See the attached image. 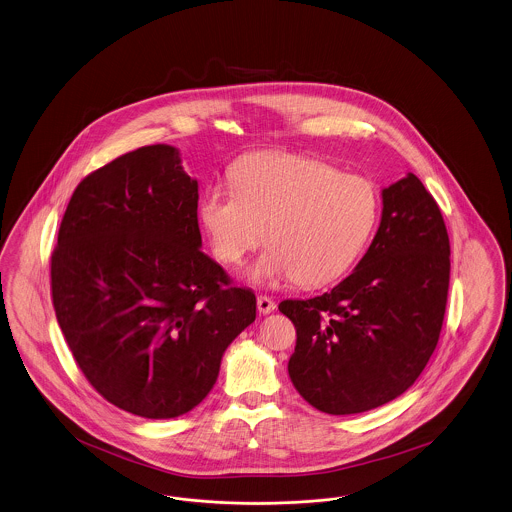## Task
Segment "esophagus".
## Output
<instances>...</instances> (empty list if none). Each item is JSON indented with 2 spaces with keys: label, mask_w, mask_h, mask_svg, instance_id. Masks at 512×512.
Segmentation results:
<instances>
[{
  "label": "esophagus",
  "mask_w": 512,
  "mask_h": 512,
  "mask_svg": "<svg viewBox=\"0 0 512 512\" xmlns=\"http://www.w3.org/2000/svg\"><path fill=\"white\" fill-rule=\"evenodd\" d=\"M257 310H259L261 314H270V312L276 310V303H274L270 297L261 295V297H257Z\"/></svg>",
  "instance_id": "esophagus-1"
}]
</instances>
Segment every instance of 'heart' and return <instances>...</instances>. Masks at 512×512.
<instances>
[{
  "instance_id": "b5f03b06",
  "label": "heart",
  "mask_w": 512,
  "mask_h": 512,
  "mask_svg": "<svg viewBox=\"0 0 512 512\" xmlns=\"http://www.w3.org/2000/svg\"><path fill=\"white\" fill-rule=\"evenodd\" d=\"M232 181L207 188L200 217L226 265H240L266 236L270 246L247 270L255 286L331 284L358 261L377 225L375 186L314 158L255 154L236 165Z\"/></svg>"
}]
</instances>
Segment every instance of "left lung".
<instances>
[{"mask_svg": "<svg viewBox=\"0 0 512 512\" xmlns=\"http://www.w3.org/2000/svg\"><path fill=\"white\" fill-rule=\"evenodd\" d=\"M381 198L377 234L352 274L329 293L278 307L297 329L291 383L329 415L362 413L404 394L444 322L450 238L440 207L413 173Z\"/></svg>", "mask_w": 512, "mask_h": 512, "instance_id": "obj_1", "label": "left lung"}]
</instances>
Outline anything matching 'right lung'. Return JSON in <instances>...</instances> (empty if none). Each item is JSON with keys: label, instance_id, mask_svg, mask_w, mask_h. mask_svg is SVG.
Listing matches in <instances>:
<instances>
[{"label": "right lung", "instance_id": "right-lung-1", "mask_svg": "<svg viewBox=\"0 0 512 512\" xmlns=\"http://www.w3.org/2000/svg\"><path fill=\"white\" fill-rule=\"evenodd\" d=\"M198 181L175 146L152 144L87 175L51 255L53 307L103 398L173 419L213 389L228 345L255 322L251 289L207 257Z\"/></svg>", "mask_w": 512, "mask_h": 512}]
</instances>
